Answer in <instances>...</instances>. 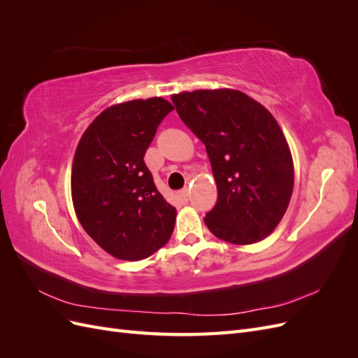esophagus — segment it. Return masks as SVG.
<instances>
[{
  "instance_id": "1",
  "label": "esophagus",
  "mask_w": 358,
  "mask_h": 358,
  "mask_svg": "<svg viewBox=\"0 0 358 358\" xmlns=\"http://www.w3.org/2000/svg\"><path fill=\"white\" fill-rule=\"evenodd\" d=\"M179 197L183 200V201H188V197H189V189L188 188H183L179 191Z\"/></svg>"
}]
</instances>
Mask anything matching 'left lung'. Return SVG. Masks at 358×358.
I'll return each instance as SVG.
<instances>
[{"label": "left lung", "instance_id": "8db88e82", "mask_svg": "<svg viewBox=\"0 0 358 358\" xmlns=\"http://www.w3.org/2000/svg\"><path fill=\"white\" fill-rule=\"evenodd\" d=\"M171 101L212 164L218 201L204 224L234 245L266 239L285 215L294 188L291 150L273 115L229 88L183 91Z\"/></svg>", "mask_w": 358, "mask_h": 358}]
</instances>
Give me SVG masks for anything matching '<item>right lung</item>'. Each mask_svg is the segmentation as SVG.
Returning a JSON list of instances; mask_svg holds the SVG:
<instances>
[{
	"label": "right lung",
	"mask_w": 358,
	"mask_h": 358,
	"mask_svg": "<svg viewBox=\"0 0 358 358\" xmlns=\"http://www.w3.org/2000/svg\"><path fill=\"white\" fill-rule=\"evenodd\" d=\"M171 103L152 96L107 107L85 129L71 167L74 212L95 243L125 262L164 246L176 209L157 189L145 154Z\"/></svg>",
	"instance_id": "obj_1"
}]
</instances>
